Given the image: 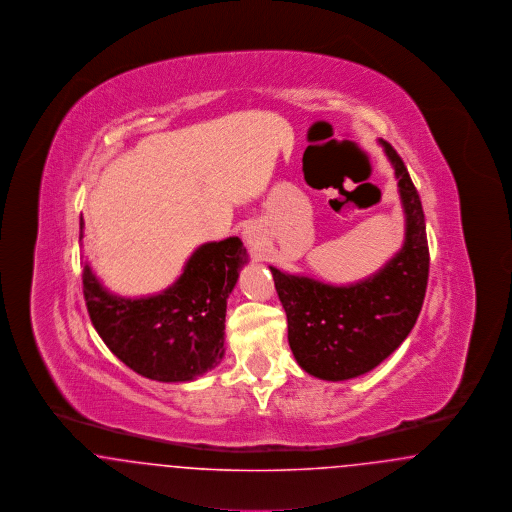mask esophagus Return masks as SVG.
Wrapping results in <instances>:
<instances>
[{
  "mask_svg": "<svg viewBox=\"0 0 512 512\" xmlns=\"http://www.w3.org/2000/svg\"><path fill=\"white\" fill-rule=\"evenodd\" d=\"M244 242L251 251H261V247L265 245V234L261 230L259 224L255 222H249L244 228Z\"/></svg>",
  "mask_w": 512,
  "mask_h": 512,
  "instance_id": "esophagus-1",
  "label": "esophagus"
}]
</instances>
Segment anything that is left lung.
<instances>
[{
  "mask_svg": "<svg viewBox=\"0 0 512 512\" xmlns=\"http://www.w3.org/2000/svg\"><path fill=\"white\" fill-rule=\"evenodd\" d=\"M378 142L397 178L403 247L380 270L345 286L270 267L297 365L328 382L357 378L388 359L411 334L426 295L430 253L422 203L397 151Z\"/></svg>",
  "mask_w": 512,
  "mask_h": 512,
  "instance_id": "obj_1",
  "label": "left lung"
}]
</instances>
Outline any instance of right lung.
Instances as JSON below:
<instances>
[{
  "instance_id": "obj_1",
  "label": "right lung",
  "mask_w": 512,
  "mask_h": 512,
  "mask_svg": "<svg viewBox=\"0 0 512 512\" xmlns=\"http://www.w3.org/2000/svg\"><path fill=\"white\" fill-rule=\"evenodd\" d=\"M244 265L247 251L238 236L207 242L167 290L122 297L82 259L84 299L99 338L124 365L149 380L192 382L224 357L226 301Z\"/></svg>"
}]
</instances>
